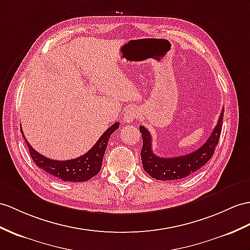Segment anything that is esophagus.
<instances>
[{
	"label": "esophagus",
	"instance_id": "1",
	"mask_svg": "<svg viewBox=\"0 0 250 250\" xmlns=\"http://www.w3.org/2000/svg\"><path fill=\"white\" fill-rule=\"evenodd\" d=\"M139 117V112L135 109H129V110H127L125 115H124V121L126 123H131L132 121H135L137 118Z\"/></svg>",
	"mask_w": 250,
	"mask_h": 250
}]
</instances>
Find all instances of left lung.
<instances>
[{"mask_svg": "<svg viewBox=\"0 0 250 250\" xmlns=\"http://www.w3.org/2000/svg\"><path fill=\"white\" fill-rule=\"evenodd\" d=\"M224 109L222 110L217 124L213 129L206 143L191 154L173 158L158 157L151 149V136L144 126L140 125L139 129L142 133L141 159L143 168L151 177L157 180H176L182 179L192 173L196 172L208 162L214 154L215 146L220 140L223 126Z\"/></svg>", "mask_w": 250, "mask_h": 250, "instance_id": "1", "label": "left lung"}]
</instances>
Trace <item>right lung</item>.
Wrapping results in <instances>:
<instances>
[{
    "label": "right lung",
    "mask_w": 250,
    "mask_h": 250,
    "mask_svg": "<svg viewBox=\"0 0 250 250\" xmlns=\"http://www.w3.org/2000/svg\"><path fill=\"white\" fill-rule=\"evenodd\" d=\"M119 126L120 123L117 122V123L109 127L101 136V138L97 140L93 147L88 150L84 155L75 158V159L64 161L53 160L39 154L38 151H36L30 146L25 137H24L22 128L21 132L27 144L29 155L32 157L33 161L36 163V166L43 169L47 174L62 179V181L83 182L94 177L101 171L103 158H104L109 139H110L112 132L119 128Z\"/></svg>",
    "instance_id": "add662e5"
}]
</instances>
